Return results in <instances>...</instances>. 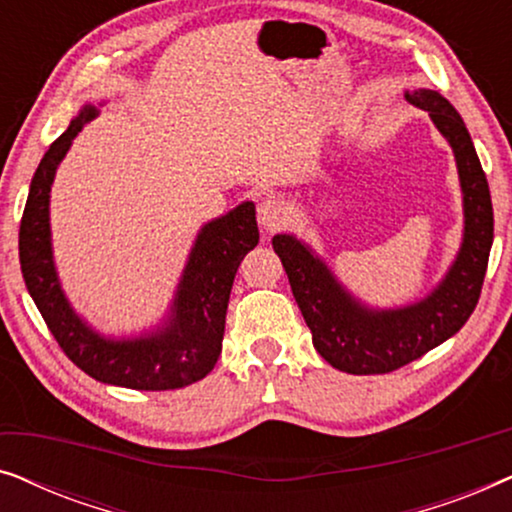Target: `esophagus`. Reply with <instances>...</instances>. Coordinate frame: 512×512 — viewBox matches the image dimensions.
<instances>
[{
    "instance_id": "obj_1",
    "label": "esophagus",
    "mask_w": 512,
    "mask_h": 512,
    "mask_svg": "<svg viewBox=\"0 0 512 512\" xmlns=\"http://www.w3.org/2000/svg\"><path fill=\"white\" fill-rule=\"evenodd\" d=\"M286 221H289V207H286V202L277 198H263L258 202V223L265 230L272 233V230L286 226Z\"/></svg>"
}]
</instances>
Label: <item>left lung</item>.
Here are the masks:
<instances>
[{
	"mask_svg": "<svg viewBox=\"0 0 512 512\" xmlns=\"http://www.w3.org/2000/svg\"><path fill=\"white\" fill-rule=\"evenodd\" d=\"M405 97L429 111L436 128L450 142L464 191V244L443 284L422 303L373 312L356 303L296 237H272V247L289 275L293 298L312 331L314 347L342 373L384 375L431 352L466 324L485 282L494 240V209L471 135L457 109L436 90L419 88Z\"/></svg>",
	"mask_w": 512,
	"mask_h": 512,
	"instance_id": "obj_1",
	"label": "left lung"
}]
</instances>
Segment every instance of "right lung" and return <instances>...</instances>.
<instances>
[{"label":"right lung","instance_id":"add662e5","mask_svg":"<svg viewBox=\"0 0 512 512\" xmlns=\"http://www.w3.org/2000/svg\"><path fill=\"white\" fill-rule=\"evenodd\" d=\"M95 114V107L86 104L44 153L34 172L18 233L25 286L67 359L93 380L139 391L188 387L202 380L219 361L235 272L258 244L254 202H244L202 228L165 328L139 340L100 338L76 317L62 296L48 228V193L55 170L72 139Z\"/></svg>","mask_w":512,"mask_h":512}]
</instances>
